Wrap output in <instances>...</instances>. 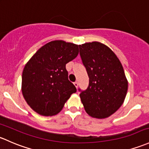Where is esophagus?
I'll list each match as a JSON object with an SVG mask.
<instances>
[{
	"label": "esophagus",
	"instance_id": "esophagus-1",
	"mask_svg": "<svg viewBox=\"0 0 149 149\" xmlns=\"http://www.w3.org/2000/svg\"><path fill=\"white\" fill-rule=\"evenodd\" d=\"M73 84H74V86H76V88H78V86H79V83H78L77 81H76V82L73 83Z\"/></svg>",
	"mask_w": 149,
	"mask_h": 149
}]
</instances>
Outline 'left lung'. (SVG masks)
<instances>
[{"label": "left lung", "instance_id": "1", "mask_svg": "<svg viewBox=\"0 0 149 149\" xmlns=\"http://www.w3.org/2000/svg\"><path fill=\"white\" fill-rule=\"evenodd\" d=\"M79 48L89 77L88 87L80 93L81 102L90 116L108 118L121 106L127 93L128 81L121 63L100 42L84 43Z\"/></svg>", "mask_w": 149, "mask_h": 149}]
</instances>
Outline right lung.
Returning a JSON list of instances; mask_svg holds the SVG:
<instances>
[{
	"label": "right lung",
	"instance_id": "right-lung-1",
	"mask_svg": "<svg viewBox=\"0 0 149 149\" xmlns=\"http://www.w3.org/2000/svg\"><path fill=\"white\" fill-rule=\"evenodd\" d=\"M79 54V46L56 40L39 48L26 63L22 74L23 98L33 110L44 116L62 110L75 86L68 80L65 64Z\"/></svg>",
	"mask_w": 149,
	"mask_h": 149
}]
</instances>
